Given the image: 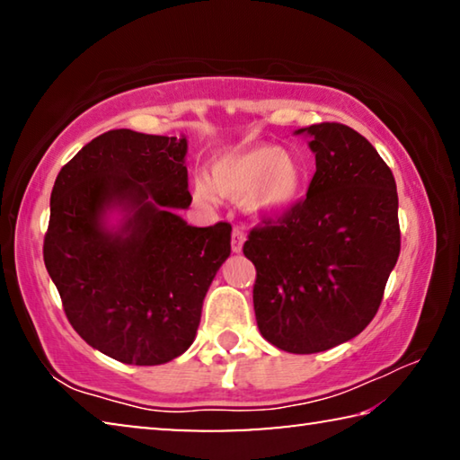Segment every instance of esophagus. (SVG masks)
Here are the masks:
<instances>
[{
  "mask_svg": "<svg viewBox=\"0 0 460 460\" xmlns=\"http://www.w3.org/2000/svg\"><path fill=\"white\" fill-rule=\"evenodd\" d=\"M243 241H245L243 227H233V231H231V249H233V252L239 253L241 247H243Z\"/></svg>",
  "mask_w": 460,
  "mask_h": 460,
  "instance_id": "esophagus-1",
  "label": "esophagus"
}]
</instances>
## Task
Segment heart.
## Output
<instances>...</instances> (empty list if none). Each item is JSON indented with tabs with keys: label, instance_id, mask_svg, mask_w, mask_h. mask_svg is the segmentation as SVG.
Segmentation results:
<instances>
[{
	"label": "heart",
	"instance_id": "obj_1",
	"mask_svg": "<svg viewBox=\"0 0 460 460\" xmlns=\"http://www.w3.org/2000/svg\"><path fill=\"white\" fill-rule=\"evenodd\" d=\"M302 168L290 152L270 146L235 147L217 155L208 182H197V197L215 202L217 194L245 197L249 211L279 215L290 208L300 192Z\"/></svg>",
	"mask_w": 460,
	"mask_h": 460
}]
</instances>
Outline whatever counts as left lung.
<instances>
[{"instance_id": "1", "label": "left lung", "mask_w": 460, "mask_h": 460, "mask_svg": "<svg viewBox=\"0 0 460 460\" xmlns=\"http://www.w3.org/2000/svg\"><path fill=\"white\" fill-rule=\"evenodd\" d=\"M316 172L306 199L261 215L243 253L255 266L261 337L288 353H321L353 339L377 314L400 255L398 190L359 131L314 123Z\"/></svg>"}]
</instances>
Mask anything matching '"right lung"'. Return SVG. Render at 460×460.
Returning a JSON list of instances; mask_svg holds the SVG:
<instances>
[{"instance_id": "obj_1", "label": "right lung", "mask_w": 460, "mask_h": 460, "mask_svg": "<svg viewBox=\"0 0 460 460\" xmlns=\"http://www.w3.org/2000/svg\"><path fill=\"white\" fill-rule=\"evenodd\" d=\"M186 139L111 129L66 162L50 194L44 266L73 329L111 359L162 365L192 345L231 225L190 227ZM126 204L121 232L100 219Z\"/></svg>"}]
</instances>
